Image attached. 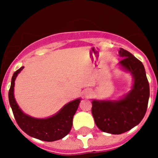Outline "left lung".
I'll return each mask as SVG.
<instances>
[{
    "label": "left lung",
    "instance_id": "left-lung-1",
    "mask_svg": "<svg viewBox=\"0 0 158 158\" xmlns=\"http://www.w3.org/2000/svg\"><path fill=\"white\" fill-rule=\"evenodd\" d=\"M119 65L134 79L131 90L118 100H92V113L95 125L106 133L120 135L138 125L147 111L149 83L144 65L131 52L120 48Z\"/></svg>",
    "mask_w": 158,
    "mask_h": 158
}]
</instances>
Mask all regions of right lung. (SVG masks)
Listing matches in <instances>:
<instances>
[{"mask_svg":"<svg viewBox=\"0 0 158 158\" xmlns=\"http://www.w3.org/2000/svg\"><path fill=\"white\" fill-rule=\"evenodd\" d=\"M23 68L22 66L14 73L8 92L9 102L17 125L28 135L41 141H54L62 139L71 130L73 116L79 107L81 98L67 103L56 114L47 118H36L25 114L19 108L14 95V82Z\"/></svg>","mask_w":158,"mask_h":158,"instance_id":"add662e5","label":"right lung"}]
</instances>
